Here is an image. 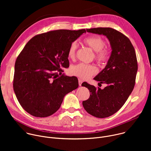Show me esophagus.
I'll return each mask as SVG.
<instances>
[{
    "mask_svg": "<svg viewBox=\"0 0 151 151\" xmlns=\"http://www.w3.org/2000/svg\"><path fill=\"white\" fill-rule=\"evenodd\" d=\"M82 83V81L81 79H79V80H78V83H79V86H81Z\"/></svg>",
    "mask_w": 151,
    "mask_h": 151,
    "instance_id": "34e87169",
    "label": "esophagus"
}]
</instances>
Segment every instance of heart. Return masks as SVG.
<instances>
[{
  "mask_svg": "<svg viewBox=\"0 0 151 151\" xmlns=\"http://www.w3.org/2000/svg\"><path fill=\"white\" fill-rule=\"evenodd\" d=\"M83 42L95 52L94 58L98 62L101 64H104L108 61L110 57V52L108 49L104 48L106 42L101 36L97 35L89 36L85 39ZM77 48L78 44L76 41H74L70 44L68 50V56L70 58H75ZM70 72L76 76L87 79L96 75L97 72V69L95 66L92 64L79 63L71 67Z\"/></svg>",
  "mask_w": 151,
  "mask_h": 151,
  "instance_id": "obj_1",
  "label": "heart"
}]
</instances>
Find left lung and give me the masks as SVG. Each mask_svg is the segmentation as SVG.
<instances>
[{
  "label": "left lung",
  "instance_id": "left-lung-1",
  "mask_svg": "<svg viewBox=\"0 0 151 151\" xmlns=\"http://www.w3.org/2000/svg\"><path fill=\"white\" fill-rule=\"evenodd\" d=\"M87 32L106 36L112 48L107 65L94 78L99 83H106V87L101 90L86 82L82 83L90 93L89 99L82 101L85 110L95 117L104 118L119 111L132 93L138 69L137 57L130 39L116 30L97 27Z\"/></svg>",
  "mask_w": 151,
  "mask_h": 151
}]
</instances>
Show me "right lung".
<instances>
[{"mask_svg": "<svg viewBox=\"0 0 151 151\" xmlns=\"http://www.w3.org/2000/svg\"><path fill=\"white\" fill-rule=\"evenodd\" d=\"M85 32L61 29L37 35L19 53L13 87L20 105L29 114L40 118L52 115L64 97L78 87L76 77L60 75L62 68L69 66L70 44Z\"/></svg>", "mask_w": 151, "mask_h": 151, "instance_id": "obj_1", "label": "right lung"}]
</instances>
